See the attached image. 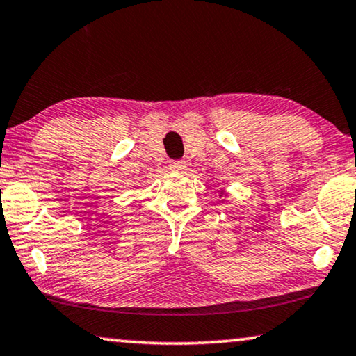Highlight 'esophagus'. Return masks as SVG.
<instances>
[{
	"label": "esophagus",
	"instance_id": "1",
	"mask_svg": "<svg viewBox=\"0 0 356 356\" xmlns=\"http://www.w3.org/2000/svg\"><path fill=\"white\" fill-rule=\"evenodd\" d=\"M169 168H171L172 171H176V172H182V171H185V169H187V163H185L184 160H176V161H171Z\"/></svg>",
	"mask_w": 356,
	"mask_h": 356
}]
</instances>
